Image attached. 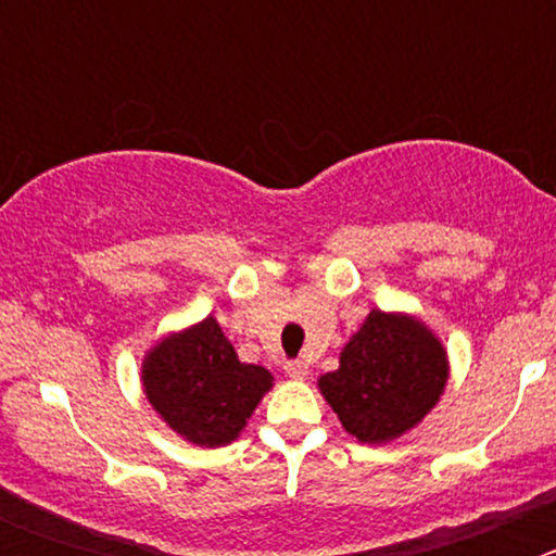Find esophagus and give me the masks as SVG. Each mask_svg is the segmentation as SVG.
<instances>
[{
	"label": "esophagus",
	"mask_w": 556,
	"mask_h": 556,
	"mask_svg": "<svg viewBox=\"0 0 556 556\" xmlns=\"http://www.w3.org/2000/svg\"><path fill=\"white\" fill-rule=\"evenodd\" d=\"M283 370H287L289 378H298V381H303V378L308 376L306 362H287V365H283Z\"/></svg>",
	"instance_id": "esophagus-1"
}]
</instances>
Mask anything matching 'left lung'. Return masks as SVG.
Instances as JSON below:
<instances>
[{
  "mask_svg": "<svg viewBox=\"0 0 556 556\" xmlns=\"http://www.w3.org/2000/svg\"><path fill=\"white\" fill-rule=\"evenodd\" d=\"M448 376L443 339L417 314L372 308L317 390L358 443L387 445L424 424Z\"/></svg>",
  "mask_w": 556,
  "mask_h": 556,
  "instance_id": "8db88e82",
  "label": "left lung"
}]
</instances>
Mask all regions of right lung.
I'll return each instance as SVG.
<instances>
[{
  "label": "right lung",
  "mask_w": 556,
  "mask_h": 556,
  "mask_svg": "<svg viewBox=\"0 0 556 556\" xmlns=\"http://www.w3.org/2000/svg\"><path fill=\"white\" fill-rule=\"evenodd\" d=\"M139 376L155 415L200 448L239 440L275 381L267 367L239 362L214 314L155 339Z\"/></svg>",
  "instance_id": "add662e5"
}]
</instances>
